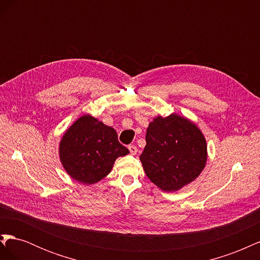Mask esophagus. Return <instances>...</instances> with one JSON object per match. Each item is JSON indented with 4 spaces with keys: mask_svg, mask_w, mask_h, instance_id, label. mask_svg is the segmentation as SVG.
Here are the masks:
<instances>
[{
    "mask_svg": "<svg viewBox=\"0 0 260 260\" xmlns=\"http://www.w3.org/2000/svg\"><path fill=\"white\" fill-rule=\"evenodd\" d=\"M128 148H129V152L131 155H136L138 153V148L135 145H129Z\"/></svg>",
    "mask_w": 260,
    "mask_h": 260,
    "instance_id": "1",
    "label": "esophagus"
}]
</instances>
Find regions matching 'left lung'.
I'll return each instance as SVG.
<instances>
[{"instance_id":"left-lung-1","label":"left lung","mask_w":260,"mask_h":260,"mask_svg":"<svg viewBox=\"0 0 260 260\" xmlns=\"http://www.w3.org/2000/svg\"><path fill=\"white\" fill-rule=\"evenodd\" d=\"M140 159L148 179L165 192H175L200 176L207 160L201 130L186 118L156 117L146 131Z\"/></svg>"}]
</instances>
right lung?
<instances>
[{
  "label": "right lung",
  "mask_w": 260,
  "mask_h": 260,
  "mask_svg": "<svg viewBox=\"0 0 260 260\" xmlns=\"http://www.w3.org/2000/svg\"><path fill=\"white\" fill-rule=\"evenodd\" d=\"M128 153L115 129L90 115L80 117L59 143L60 161L67 174L84 184L99 182L111 172L117 157Z\"/></svg>",
  "instance_id": "1"
}]
</instances>
